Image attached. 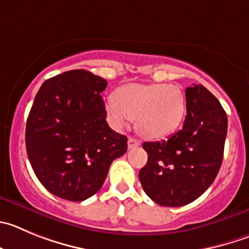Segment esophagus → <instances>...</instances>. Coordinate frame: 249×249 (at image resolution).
I'll return each mask as SVG.
<instances>
[{"instance_id": "34e87169", "label": "esophagus", "mask_w": 249, "mask_h": 249, "mask_svg": "<svg viewBox=\"0 0 249 249\" xmlns=\"http://www.w3.org/2000/svg\"><path fill=\"white\" fill-rule=\"evenodd\" d=\"M141 145V142L138 141V139H134L132 138V137H129L128 138V148L132 149V148H137V146Z\"/></svg>"}]
</instances>
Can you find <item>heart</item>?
Returning <instances> with one entry per match:
<instances>
[{"label": "heart", "mask_w": 249, "mask_h": 249, "mask_svg": "<svg viewBox=\"0 0 249 249\" xmlns=\"http://www.w3.org/2000/svg\"><path fill=\"white\" fill-rule=\"evenodd\" d=\"M106 110L117 127L136 118L138 131L148 138H162L179 126L186 98L177 85L127 84L116 91Z\"/></svg>", "instance_id": "heart-1"}]
</instances>
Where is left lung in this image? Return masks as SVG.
Masks as SVG:
<instances>
[{
    "label": "left lung",
    "instance_id": "8db88e82",
    "mask_svg": "<svg viewBox=\"0 0 249 249\" xmlns=\"http://www.w3.org/2000/svg\"><path fill=\"white\" fill-rule=\"evenodd\" d=\"M183 127L170 138L145 142L148 161L139 171L142 187L162 207H182L200 197L214 182L224 156L227 116L202 84L186 89Z\"/></svg>",
    "mask_w": 249,
    "mask_h": 249
}]
</instances>
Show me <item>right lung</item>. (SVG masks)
I'll return each instance as SVG.
<instances>
[{
    "label": "right lung",
    "mask_w": 249,
    "mask_h": 249,
    "mask_svg": "<svg viewBox=\"0 0 249 249\" xmlns=\"http://www.w3.org/2000/svg\"><path fill=\"white\" fill-rule=\"evenodd\" d=\"M107 82L84 70L42 83L27 120L25 145L42 186L56 197L82 202L101 188L127 137L106 122L101 94Z\"/></svg>",
    "instance_id": "add662e5"
}]
</instances>
